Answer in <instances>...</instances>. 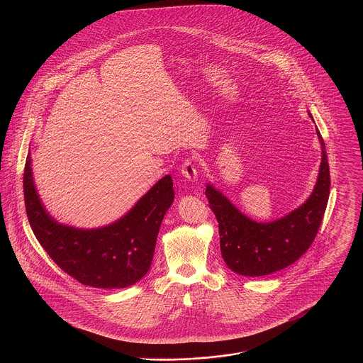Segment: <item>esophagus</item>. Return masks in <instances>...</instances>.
<instances>
[{"mask_svg": "<svg viewBox=\"0 0 363 363\" xmlns=\"http://www.w3.org/2000/svg\"><path fill=\"white\" fill-rule=\"evenodd\" d=\"M181 174H182L186 179L191 181V182H196L197 178H199L196 166H194V163H193L191 160H189V159L184 162V164H182V167H181Z\"/></svg>", "mask_w": 363, "mask_h": 363, "instance_id": "obj_1", "label": "esophagus"}]
</instances>
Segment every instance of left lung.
Listing matches in <instances>:
<instances>
[{"mask_svg":"<svg viewBox=\"0 0 363 363\" xmlns=\"http://www.w3.org/2000/svg\"><path fill=\"white\" fill-rule=\"evenodd\" d=\"M309 116L311 117V111ZM321 164L309 199L272 222H256L225 194L207 184L209 208L219 223L220 252L227 267L242 277H265L291 265L311 247L324 218L330 190L328 156L318 129Z\"/></svg>","mask_w":363,"mask_h":363,"instance_id":"obj_1","label":"left lung"}]
</instances>
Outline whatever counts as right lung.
<instances>
[{"instance_id":"obj_1","label":"right lung","mask_w":363,"mask_h":363,"mask_svg":"<svg viewBox=\"0 0 363 363\" xmlns=\"http://www.w3.org/2000/svg\"><path fill=\"white\" fill-rule=\"evenodd\" d=\"M31 150L24 167V201L36 240L52 261L82 284L125 289L151 267L162 220L174 201L173 179H159L122 218L98 228L55 220L43 206L33 177Z\"/></svg>"}]
</instances>
